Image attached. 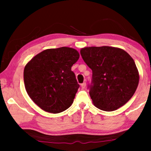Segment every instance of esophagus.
Wrapping results in <instances>:
<instances>
[{
    "instance_id": "34e87169",
    "label": "esophagus",
    "mask_w": 151,
    "mask_h": 151,
    "mask_svg": "<svg viewBox=\"0 0 151 151\" xmlns=\"http://www.w3.org/2000/svg\"><path fill=\"white\" fill-rule=\"evenodd\" d=\"M81 88H82V89H85V88H86V82L82 83V84H81Z\"/></svg>"
}]
</instances>
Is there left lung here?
Masks as SVG:
<instances>
[{
	"mask_svg": "<svg viewBox=\"0 0 151 151\" xmlns=\"http://www.w3.org/2000/svg\"><path fill=\"white\" fill-rule=\"evenodd\" d=\"M80 54L92 70L89 95L95 106L112 111L131 99L138 87L139 73L129 54L109 46L81 48Z\"/></svg>",
	"mask_w": 151,
	"mask_h": 151,
	"instance_id": "1",
	"label": "left lung"
}]
</instances>
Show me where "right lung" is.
<instances>
[{
  "mask_svg": "<svg viewBox=\"0 0 151 151\" xmlns=\"http://www.w3.org/2000/svg\"><path fill=\"white\" fill-rule=\"evenodd\" d=\"M79 54L72 47L47 49L32 58L24 69L27 94L40 108L58 114L74 101L79 85L72 67Z\"/></svg>",
  "mask_w": 151,
  "mask_h": 151,
  "instance_id": "1",
  "label": "right lung"
}]
</instances>
